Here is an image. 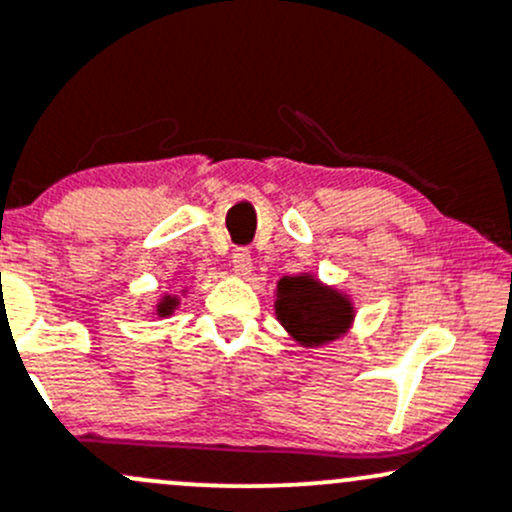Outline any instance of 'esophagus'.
Instances as JSON below:
<instances>
[{"label":"esophagus","instance_id":"1","mask_svg":"<svg viewBox=\"0 0 512 512\" xmlns=\"http://www.w3.org/2000/svg\"><path fill=\"white\" fill-rule=\"evenodd\" d=\"M230 262H233V272L240 274V277H247L252 272V255L247 247H238L233 257H230Z\"/></svg>","mask_w":512,"mask_h":512}]
</instances>
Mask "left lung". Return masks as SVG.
Returning <instances> with one entry per match:
<instances>
[{
    "instance_id": "8db88e82",
    "label": "left lung",
    "mask_w": 512,
    "mask_h": 512,
    "mask_svg": "<svg viewBox=\"0 0 512 512\" xmlns=\"http://www.w3.org/2000/svg\"><path fill=\"white\" fill-rule=\"evenodd\" d=\"M274 311L291 338L306 347L340 338L355 318L350 299L323 286L311 274L279 279Z\"/></svg>"
}]
</instances>
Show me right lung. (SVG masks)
<instances>
[{
	"mask_svg": "<svg viewBox=\"0 0 512 512\" xmlns=\"http://www.w3.org/2000/svg\"><path fill=\"white\" fill-rule=\"evenodd\" d=\"M174 306H177V296H165V299L157 303V316H170Z\"/></svg>",
	"mask_w": 512,
	"mask_h": 512,
	"instance_id": "obj_1",
	"label": "right lung"
}]
</instances>
